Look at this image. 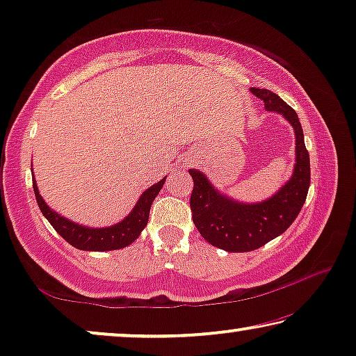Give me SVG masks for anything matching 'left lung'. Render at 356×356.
Here are the masks:
<instances>
[{"mask_svg": "<svg viewBox=\"0 0 356 356\" xmlns=\"http://www.w3.org/2000/svg\"><path fill=\"white\" fill-rule=\"evenodd\" d=\"M251 92L264 100L266 110L282 113L293 126L296 163L290 181L275 196L259 204H240L227 199L213 189L201 172L189 170L194 181L189 197L194 225L207 243L230 252L254 251L282 235L303 207L311 181L309 154L296 111L274 92L256 87Z\"/></svg>", "mask_w": 356, "mask_h": 356, "instance_id": "8db88e82", "label": "left lung"}]
</instances>
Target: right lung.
<instances>
[{
    "label": "right lung",
    "instance_id": "add662e5",
    "mask_svg": "<svg viewBox=\"0 0 356 356\" xmlns=\"http://www.w3.org/2000/svg\"><path fill=\"white\" fill-rule=\"evenodd\" d=\"M165 183V178L162 181L155 183L154 186L145 189V193L140 196V199L136 204L133 212L124 218L123 222L116 223L113 227L108 228H87L81 227L77 223L67 220V218L58 216L53 212L50 207L47 206L40 194H38V188L33 179V193H35V199L38 202V207L47 220L51 223V227L65 238V240L72 245L77 250L84 251H111V250H121V248L128 246L133 243L136 238L140 235L144 227L147 225L150 206H152L155 196H157L160 189H162Z\"/></svg>",
    "mask_w": 356,
    "mask_h": 356
}]
</instances>
